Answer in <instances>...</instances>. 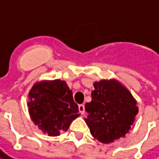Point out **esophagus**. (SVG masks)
Wrapping results in <instances>:
<instances>
[{
	"label": "esophagus",
	"instance_id": "obj_1",
	"mask_svg": "<svg viewBox=\"0 0 159 159\" xmlns=\"http://www.w3.org/2000/svg\"><path fill=\"white\" fill-rule=\"evenodd\" d=\"M79 111L80 113L81 114H84L85 113V108H84V105L83 104H81V105H79Z\"/></svg>",
	"mask_w": 159,
	"mask_h": 159
}]
</instances>
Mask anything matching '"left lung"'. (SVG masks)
I'll return each mask as SVG.
<instances>
[{"mask_svg":"<svg viewBox=\"0 0 159 159\" xmlns=\"http://www.w3.org/2000/svg\"><path fill=\"white\" fill-rule=\"evenodd\" d=\"M92 100L86 103L84 118L93 139L110 144L129 132L139 108L129 90L116 79L93 83Z\"/></svg>","mask_w":159,"mask_h":159,"instance_id":"8db88e82","label":"left lung"}]
</instances>
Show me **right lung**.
Returning a JSON list of instances; mask_svg holds the SVG:
<instances>
[{
  "label": "right lung",
  "mask_w": 159,
  "mask_h": 159,
  "mask_svg": "<svg viewBox=\"0 0 159 159\" xmlns=\"http://www.w3.org/2000/svg\"><path fill=\"white\" fill-rule=\"evenodd\" d=\"M30 117L35 125L49 136H58L69 129L80 116L78 106L73 100L72 91L59 79L36 82L30 90Z\"/></svg>",
  "instance_id": "add662e5"
}]
</instances>
